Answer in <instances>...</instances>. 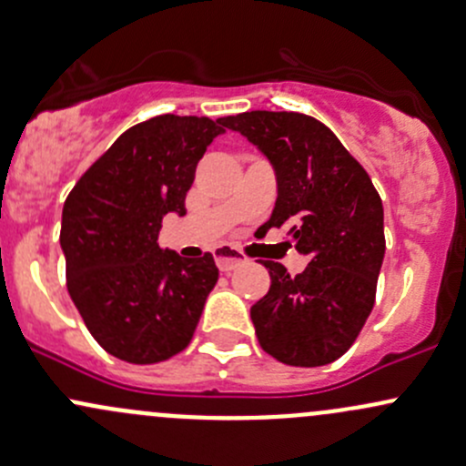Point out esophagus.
<instances>
[{
    "mask_svg": "<svg viewBox=\"0 0 466 466\" xmlns=\"http://www.w3.org/2000/svg\"><path fill=\"white\" fill-rule=\"evenodd\" d=\"M213 253H215V262H218L219 271H224V273L233 271V268L242 267V264L247 262V259L235 251L233 247H218Z\"/></svg>",
    "mask_w": 466,
    "mask_h": 466,
    "instance_id": "esophagus-1",
    "label": "esophagus"
}]
</instances>
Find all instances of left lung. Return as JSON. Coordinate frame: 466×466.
Returning a JSON list of instances; mask_svg holds the SVG:
<instances>
[{"label": "left lung", "mask_w": 466, "mask_h": 466, "mask_svg": "<svg viewBox=\"0 0 466 466\" xmlns=\"http://www.w3.org/2000/svg\"><path fill=\"white\" fill-rule=\"evenodd\" d=\"M271 164L278 198L268 228L291 227L311 262L289 275L262 262L271 287L251 307L259 344L291 367H322L349 351L375 302L384 259V208L371 177L329 127L302 113L227 117Z\"/></svg>", "instance_id": "obj_1"}]
</instances>
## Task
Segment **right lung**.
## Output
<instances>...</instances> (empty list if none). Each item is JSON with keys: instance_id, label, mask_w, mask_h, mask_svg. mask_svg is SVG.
Returning a JSON list of instances; mask_svg holds the SVG:
<instances>
[{"instance_id": "add662e5", "label": "right lung", "mask_w": 466, "mask_h": 466, "mask_svg": "<svg viewBox=\"0 0 466 466\" xmlns=\"http://www.w3.org/2000/svg\"><path fill=\"white\" fill-rule=\"evenodd\" d=\"M222 133L227 117L135 124L64 202L68 293L99 347L124 362L155 364L187 349L218 282L211 253L182 258L157 238L164 215H187L195 167Z\"/></svg>"}]
</instances>
